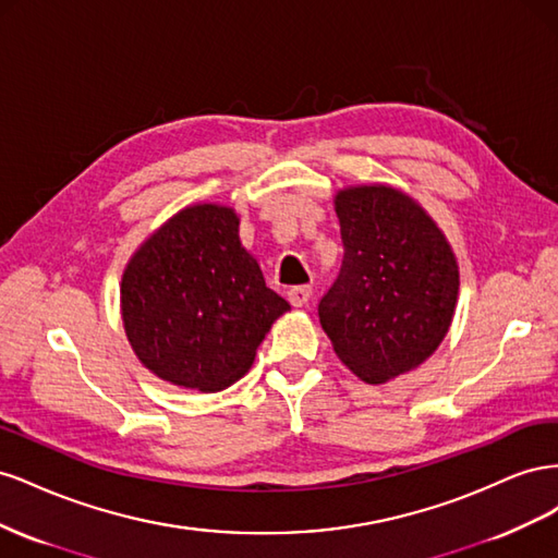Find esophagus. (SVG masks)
<instances>
[{
	"instance_id": "esophagus-1",
	"label": "esophagus",
	"mask_w": 558,
	"mask_h": 558,
	"mask_svg": "<svg viewBox=\"0 0 558 558\" xmlns=\"http://www.w3.org/2000/svg\"><path fill=\"white\" fill-rule=\"evenodd\" d=\"M310 295H312L310 286H291V289L286 291V298H289V302H291L293 307L305 305V302L310 300Z\"/></svg>"
}]
</instances>
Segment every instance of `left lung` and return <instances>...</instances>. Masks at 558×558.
<instances>
[{"label": "left lung", "instance_id": "8db88e82", "mask_svg": "<svg viewBox=\"0 0 558 558\" xmlns=\"http://www.w3.org/2000/svg\"><path fill=\"white\" fill-rule=\"evenodd\" d=\"M344 260L318 302L320 328L353 375L386 384L428 361L459 302V260L418 202L388 183L335 193Z\"/></svg>", "mask_w": 558, "mask_h": 558}]
</instances>
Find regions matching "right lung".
<instances>
[{
	"instance_id": "obj_1",
	"label": "right lung",
	"mask_w": 558,
	"mask_h": 558,
	"mask_svg": "<svg viewBox=\"0 0 558 558\" xmlns=\"http://www.w3.org/2000/svg\"><path fill=\"white\" fill-rule=\"evenodd\" d=\"M289 310L242 244L238 211L218 202L167 218L132 253L121 279L134 356L158 379L199 393L242 379Z\"/></svg>"
}]
</instances>
